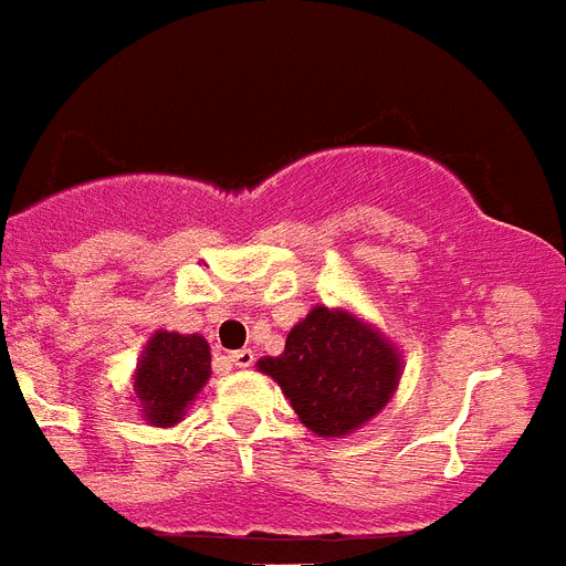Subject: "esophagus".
Returning <instances> with one entry per match:
<instances>
[{"label": "esophagus", "mask_w": 566, "mask_h": 566, "mask_svg": "<svg viewBox=\"0 0 566 566\" xmlns=\"http://www.w3.org/2000/svg\"><path fill=\"white\" fill-rule=\"evenodd\" d=\"M228 358H231L233 367H240V370H245V367L254 364V353H251V349H237V353H231Z\"/></svg>", "instance_id": "esophagus-1"}]
</instances>
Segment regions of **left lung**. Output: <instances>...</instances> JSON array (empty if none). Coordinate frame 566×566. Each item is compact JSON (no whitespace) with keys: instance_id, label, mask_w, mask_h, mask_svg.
I'll list each match as a JSON object with an SVG mask.
<instances>
[{"instance_id":"1","label":"left lung","mask_w":566,"mask_h":566,"mask_svg":"<svg viewBox=\"0 0 566 566\" xmlns=\"http://www.w3.org/2000/svg\"><path fill=\"white\" fill-rule=\"evenodd\" d=\"M317 437H347L381 413L401 378L399 349L347 310L315 306L277 358L256 361Z\"/></svg>"}]
</instances>
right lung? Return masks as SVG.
<instances>
[{"label":"right lung","instance_id":"right-lung-1","mask_svg":"<svg viewBox=\"0 0 566 566\" xmlns=\"http://www.w3.org/2000/svg\"><path fill=\"white\" fill-rule=\"evenodd\" d=\"M210 378V347L202 335H179L158 329L147 340L135 367V399L142 417L156 428L181 422L196 394Z\"/></svg>","mask_w":566,"mask_h":566}]
</instances>
